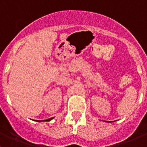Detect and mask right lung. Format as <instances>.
Instances as JSON below:
<instances>
[{"label": "right lung", "mask_w": 147, "mask_h": 147, "mask_svg": "<svg viewBox=\"0 0 147 147\" xmlns=\"http://www.w3.org/2000/svg\"><path fill=\"white\" fill-rule=\"evenodd\" d=\"M54 119V118H51V119H46V120L43 121H51V119ZM36 121L40 122V121H39V120H36Z\"/></svg>", "instance_id": "right-lung-1"}]
</instances>
